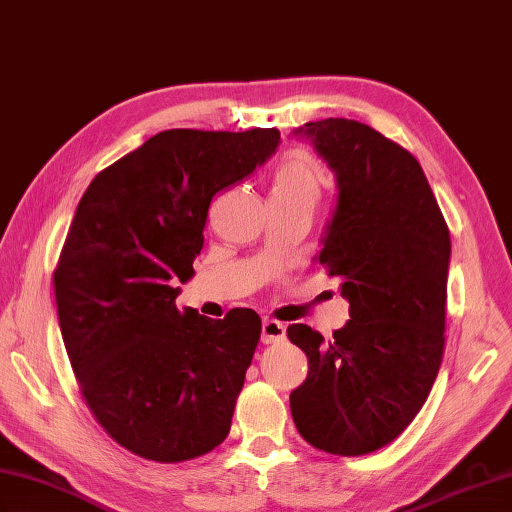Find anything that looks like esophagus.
<instances>
[{
  "instance_id": "1",
  "label": "esophagus",
  "mask_w": 512,
  "mask_h": 512,
  "mask_svg": "<svg viewBox=\"0 0 512 512\" xmlns=\"http://www.w3.org/2000/svg\"><path fill=\"white\" fill-rule=\"evenodd\" d=\"M284 337H286V326L282 322H277V319H264L262 322V342L264 344L282 342Z\"/></svg>"
}]
</instances>
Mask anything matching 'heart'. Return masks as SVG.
I'll return each mask as SVG.
<instances>
[{
  "instance_id": "1",
  "label": "heart",
  "mask_w": 512,
  "mask_h": 512,
  "mask_svg": "<svg viewBox=\"0 0 512 512\" xmlns=\"http://www.w3.org/2000/svg\"><path fill=\"white\" fill-rule=\"evenodd\" d=\"M319 195V173L315 164L302 153L286 157L273 177V197L279 199H310Z\"/></svg>"
}]
</instances>
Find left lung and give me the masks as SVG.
Listing matches in <instances>:
<instances>
[{"instance_id":"left-lung-1","label":"left lung","mask_w":512,"mask_h":512,"mask_svg":"<svg viewBox=\"0 0 512 512\" xmlns=\"http://www.w3.org/2000/svg\"><path fill=\"white\" fill-rule=\"evenodd\" d=\"M335 175V208L317 262L339 282L350 319L330 342L288 326L308 357L290 413L310 446L366 455L413 422L444 355L450 235L417 159L355 119L293 130Z\"/></svg>"}]
</instances>
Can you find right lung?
I'll list each match as a JSON object with an SVG mask.
<instances>
[{
	"instance_id": "obj_1",
	"label": "right lung",
	"mask_w": 512,
	"mask_h": 512,
	"mask_svg": "<svg viewBox=\"0 0 512 512\" xmlns=\"http://www.w3.org/2000/svg\"><path fill=\"white\" fill-rule=\"evenodd\" d=\"M277 146V128L164 130L79 199L53 277L59 328L97 422L150 462L195 459L228 435L262 319L177 310L175 284L195 275L213 197Z\"/></svg>"
}]
</instances>
